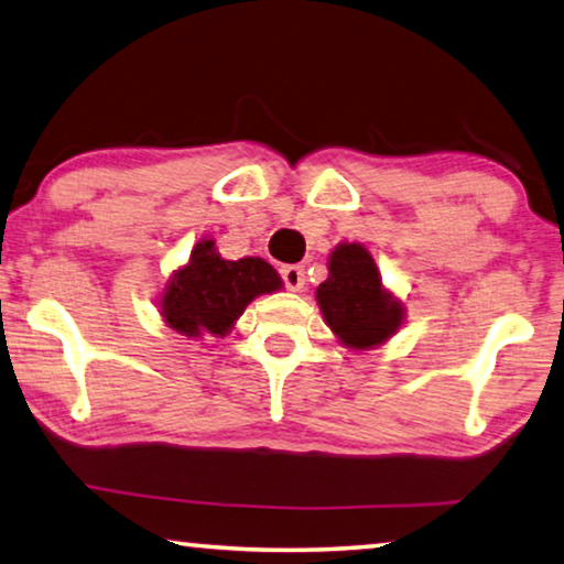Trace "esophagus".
Listing matches in <instances>:
<instances>
[{
	"mask_svg": "<svg viewBox=\"0 0 564 564\" xmlns=\"http://www.w3.org/2000/svg\"><path fill=\"white\" fill-rule=\"evenodd\" d=\"M281 279H283V285L289 291H301L306 285L304 265H283L281 268Z\"/></svg>",
	"mask_w": 564,
	"mask_h": 564,
	"instance_id": "1",
	"label": "esophagus"
}]
</instances>
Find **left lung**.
I'll use <instances>...</instances> for the list:
<instances>
[{
  "instance_id": "8db88e82",
  "label": "left lung",
  "mask_w": 564,
  "mask_h": 564,
  "mask_svg": "<svg viewBox=\"0 0 564 564\" xmlns=\"http://www.w3.org/2000/svg\"><path fill=\"white\" fill-rule=\"evenodd\" d=\"M316 299L326 324L351 349L377 347L402 324V304L382 289L372 256L357 242L336 246Z\"/></svg>"
}]
</instances>
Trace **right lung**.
<instances>
[{
	"mask_svg": "<svg viewBox=\"0 0 564 564\" xmlns=\"http://www.w3.org/2000/svg\"><path fill=\"white\" fill-rule=\"evenodd\" d=\"M281 285V275L263 258L225 260L213 240H202L189 263L166 283L162 316L184 336H225L250 301Z\"/></svg>",
	"mask_w": 564,
	"mask_h": 564,
	"instance_id": "obj_1",
	"label": "right lung"
}]
</instances>
